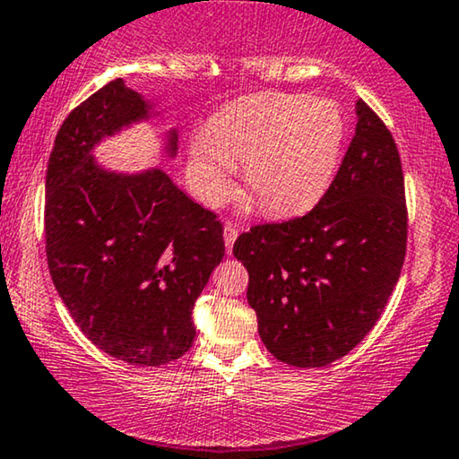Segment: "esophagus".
I'll return each mask as SVG.
<instances>
[{
  "mask_svg": "<svg viewBox=\"0 0 459 459\" xmlns=\"http://www.w3.org/2000/svg\"><path fill=\"white\" fill-rule=\"evenodd\" d=\"M238 238V230L234 225H225L223 228V240H225V250H228V255H231V248H234V242Z\"/></svg>",
  "mask_w": 459,
  "mask_h": 459,
  "instance_id": "1",
  "label": "esophagus"
}]
</instances>
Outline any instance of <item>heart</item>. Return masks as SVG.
<instances>
[{
    "mask_svg": "<svg viewBox=\"0 0 459 459\" xmlns=\"http://www.w3.org/2000/svg\"><path fill=\"white\" fill-rule=\"evenodd\" d=\"M347 123L334 100L259 93L225 106L187 146V179L203 203L230 196L236 162L244 184L272 215H297L328 192Z\"/></svg>",
    "mask_w": 459,
    "mask_h": 459,
    "instance_id": "b5f03b06",
    "label": "heart"
}]
</instances>
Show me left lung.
Returning <instances> with one entry per match:
<instances>
[{
    "label": "left lung",
    "instance_id": "8db88e82",
    "mask_svg": "<svg viewBox=\"0 0 459 459\" xmlns=\"http://www.w3.org/2000/svg\"><path fill=\"white\" fill-rule=\"evenodd\" d=\"M355 137L317 206L255 225L234 244L248 269V305L275 359L322 368L374 328L405 259L401 159L378 115L357 100Z\"/></svg>",
    "mask_w": 459,
    "mask_h": 459
}]
</instances>
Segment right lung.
Here are the masks:
<instances>
[{
  "label": "right lung",
  "mask_w": 459,
  "mask_h": 459,
  "mask_svg": "<svg viewBox=\"0 0 459 459\" xmlns=\"http://www.w3.org/2000/svg\"><path fill=\"white\" fill-rule=\"evenodd\" d=\"M156 115L123 79L110 81L62 123L46 175V255L62 303L104 353L152 368L192 347L194 303L225 255L215 212L162 169L110 171L93 156ZM165 152L178 154V129Z\"/></svg>",
  "instance_id": "obj_1"
}]
</instances>
